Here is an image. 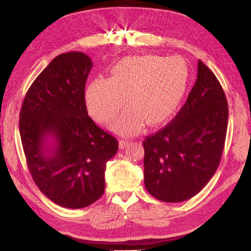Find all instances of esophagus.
I'll use <instances>...</instances> for the list:
<instances>
[{"instance_id": "esophagus-1", "label": "esophagus", "mask_w": 251, "mask_h": 251, "mask_svg": "<svg viewBox=\"0 0 251 251\" xmlns=\"http://www.w3.org/2000/svg\"><path fill=\"white\" fill-rule=\"evenodd\" d=\"M129 146V141L128 140H121L120 141V148L121 149H125Z\"/></svg>"}]
</instances>
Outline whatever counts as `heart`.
Returning a JSON list of instances; mask_svg holds the SVG:
<instances>
[{
    "instance_id": "obj_1",
    "label": "heart",
    "mask_w": 251,
    "mask_h": 251,
    "mask_svg": "<svg viewBox=\"0 0 251 251\" xmlns=\"http://www.w3.org/2000/svg\"><path fill=\"white\" fill-rule=\"evenodd\" d=\"M189 71L177 57L131 56L113 67L110 78L97 77L89 83L86 100L96 120L109 123L127 101L130 106L113 124L123 135H134L145 122L157 125L166 121L182 99Z\"/></svg>"
}]
</instances>
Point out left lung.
<instances>
[{"mask_svg":"<svg viewBox=\"0 0 251 251\" xmlns=\"http://www.w3.org/2000/svg\"><path fill=\"white\" fill-rule=\"evenodd\" d=\"M228 109L225 92L199 60L197 78L175 119L145 148V185L155 199L179 202L196 195L215 175L225 147Z\"/></svg>","mask_w":251,"mask_h":251,"instance_id":"left-lung-1","label":"left lung"}]
</instances>
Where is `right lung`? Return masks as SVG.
Here are the masks:
<instances>
[{"label": "right lung", "mask_w": 251, "mask_h": 251, "mask_svg": "<svg viewBox=\"0 0 251 251\" xmlns=\"http://www.w3.org/2000/svg\"><path fill=\"white\" fill-rule=\"evenodd\" d=\"M92 67L84 52L57 56L32 83L20 111L32 178L46 197L72 209L102 196L105 164L119 150L115 138L87 113L85 83Z\"/></svg>", "instance_id": "obj_1"}]
</instances>
